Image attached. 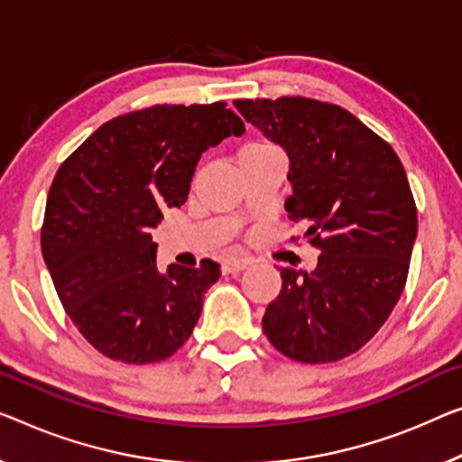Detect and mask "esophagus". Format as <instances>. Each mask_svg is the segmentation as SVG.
Masks as SVG:
<instances>
[{
    "mask_svg": "<svg viewBox=\"0 0 462 462\" xmlns=\"http://www.w3.org/2000/svg\"><path fill=\"white\" fill-rule=\"evenodd\" d=\"M249 265L245 259H226L222 261V273H238Z\"/></svg>",
    "mask_w": 462,
    "mask_h": 462,
    "instance_id": "obj_1",
    "label": "esophagus"
}]
</instances>
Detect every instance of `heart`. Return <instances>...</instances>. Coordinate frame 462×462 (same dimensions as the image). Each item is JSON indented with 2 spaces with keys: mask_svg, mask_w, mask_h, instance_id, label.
<instances>
[{
  "mask_svg": "<svg viewBox=\"0 0 462 462\" xmlns=\"http://www.w3.org/2000/svg\"><path fill=\"white\" fill-rule=\"evenodd\" d=\"M267 151H278V149H275L272 143H265V141H254V143L245 144V147L240 149L238 157H245V155H259V153H267Z\"/></svg>",
  "mask_w": 462,
  "mask_h": 462,
  "instance_id": "obj_1",
  "label": "heart"
}]
</instances>
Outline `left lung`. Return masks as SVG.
<instances>
[{
  "mask_svg": "<svg viewBox=\"0 0 462 462\" xmlns=\"http://www.w3.org/2000/svg\"><path fill=\"white\" fill-rule=\"evenodd\" d=\"M291 160L286 211L321 251L313 272L282 267L263 332L299 363H332L377 334L404 291L417 208L396 151L353 114L309 97L236 99ZM294 240V238H292Z\"/></svg>",
  "mask_w": 462,
  "mask_h": 462,
  "instance_id": "8db88e82",
  "label": "left lung"
}]
</instances>
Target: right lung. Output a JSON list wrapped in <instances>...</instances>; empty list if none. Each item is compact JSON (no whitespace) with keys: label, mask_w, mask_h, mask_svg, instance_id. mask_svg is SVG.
Returning <instances> with one entry per match:
<instances>
[{"label":"right lung","mask_w":462,"mask_h":462,"mask_svg":"<svg viewBox=\"0 0 462 462\" xmlns=\"http://www.w3.org/2000/svg\"><path fill=\"white\" fill-rule=\"evenodd\" d=\"M245 124L224 101L153 106L99 126L60 165L41 251L55 292L93 348L114 361H163L190 338L219 265L157 270L149 230L180 208L201 155Z\"/></svg>","instance_id":"right-lung-1"}]
</instances>
